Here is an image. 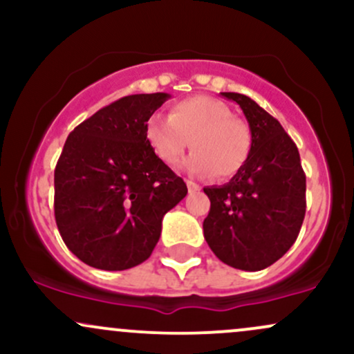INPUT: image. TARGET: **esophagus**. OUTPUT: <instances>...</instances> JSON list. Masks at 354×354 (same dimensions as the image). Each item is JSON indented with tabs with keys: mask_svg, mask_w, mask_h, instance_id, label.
Masks as SVG:
<instances>
[{
	"mask_svg": "<svg viewBox=\"0 0 354 354\" xmlns=\"http://www.w3.org/2000/svg\"><path fill=\"white\" fill-rule=\"evenodd\" d=\"M186 186H188V191L189 193H194V191H200V186L196 185V183H193V181H186Z\"/></svg>",
	"mask_w": 354,
	"mask_h": 354,
	"instance_id": "esophagus-1",
	"label": "esophagus"
}]
</instances>
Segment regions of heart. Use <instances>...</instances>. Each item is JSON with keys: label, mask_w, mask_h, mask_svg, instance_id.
Instances as JSON below:
<instances>
[{"label": "heart", "mask_w": 354, "mask_h": 354, "mask_svg": "<svg viewBox=\"0 0 354 354\" xmlns=\"http://www.w3.org/2000/svg\"><path fill=\"white\" fill-rule=\"evenodd\" d=\"M146 138L166 165H176L191 143L194 151L183 165L186 171L194 176L213 173L219 180L234 176L253 146L250 124L234 116L228 104L209 96L178 101L169 116L153 115L146 123Z\"/></svg>", "instance_id": "heart-1"}]
</instances>
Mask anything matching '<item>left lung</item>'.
Returning <instances> with one entry per match:
<instances>
[{
    "label": "left lung",
    "instance_id": "8db88e82",
    "mask_svg": "<svg viewBox=\"0 0 354 354\" xmlns=\"http://www.w3.org/2000/svg\"><path fill=\"white\" fill-rule=\"evenodd\" d=\"M236 101L253 135L246 165L223 186L203 188L211 208L205 239L228 266L259 271L293 246L306 213V176L295 141L279 121L239 93Z\"/></svg>",
    "mask_w": 354,
    "mask_h": 354
}]
</instances>
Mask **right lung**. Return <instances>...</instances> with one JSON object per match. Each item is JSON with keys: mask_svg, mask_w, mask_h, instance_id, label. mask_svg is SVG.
<instances>
[{"mask_svg": "<svg viewBox=\"0 0 354 354\" xmlns=\"http://www.w3.org/2000/svg\"><path fill=\"white\" fill-rule=\"evenodd\" d=\"M168 98H120L64 143L55 168V219L68 250L89 266L121 271L146 261L163 216L188 193L146 138V123Z\"/></svg>", "mask_w": 354, "mask_h": 354, "instance_id": "obj_1", "label": "right lung"}]
</instances>
